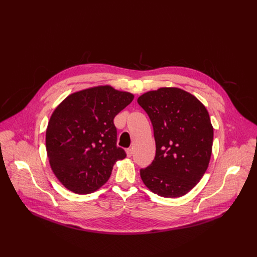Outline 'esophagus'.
<instances>
[{"mask_svg":"<svg viewBox=\"0 0 257 257\" xmlns=\"http://www.w3.org/2000/svg\"><path fill=\"white\" fill-rule=\"evenodd\" d=\"M126 153H127V157L130 158V157L132 156V149H130V148L127 149V150H126Z\"/></svg>","mask_w":257,"mask_h":257,"instance_id":"34e87169","label":"esophagus"}]
</instances>
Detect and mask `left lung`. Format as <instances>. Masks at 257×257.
<instances>
[{"instance_id": "left-lung-1", "label": "left lung", "mask_w": 257, "mask_h": 257, "mask_svg": "<svg viewBox=\"0 0 257 257\" xmlns=\"http://www.w3.org/2000/svg\"><path fill=\"white\" fill-rule=\"evenodd\" d=\"M154 129L156 155L140 170L145 186L164 198L188 194L203 178L211 156L213 127L205 105L178 87H161L137 99Z\"/></svg>"}]
</instances>
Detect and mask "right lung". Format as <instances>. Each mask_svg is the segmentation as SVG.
Wrapping results in <instances>:
<instances>
[{"instance_id":"1","label":"right lung","mask_w":257,"mask_h":257,"mask_svg":"<svg viewBox=\"0 0 257 257\" xmlns=\"http://www.w3.org/2000/svg\"><path fill=\"white\" fill-rule=\"evenodd\" d=\"M134 95L110 85L69 94L57 105L46 132V148L52 172L69 191L91 194L108 181L113 166L126 157L116 146L114 117Z\"/></svg>"}]
</instances>
